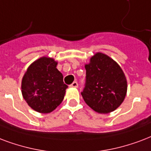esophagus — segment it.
I'll use <instances>...</instances> for the list:
<instances>
[{"label": "esophagus", "instance_id": "34e87169", "mask_svg": "<svg viewBox=\"0 0 151 151\" xmlns=\"http://www.w3.org/2000/svg\"><path fill=\"white\" fill-rule=\"evenodd\" d=\"M70 86H71V87H74V88H77V87L78 86V82H77V81H73V83L70 85Z\"/></svg>", "mask_w": 151, "mask_h": 151}]
</instances>
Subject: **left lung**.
<instances>
[{
    "instance_id": "8db88e82",
    "label": "left lung",
    "mask_w": 151,
    "mask_h": 151,
    "mask_svg": "<svg viewBox=\"0 0 151 151\" xmlns=\"http://www.w3.org/2000/svg\"><path fill=\"white\" fill-rule=\"evenodd\" d=\"M86 83L81 93L86 103L98 113H109L118 108L127 93L124 72L113 59L96 53L86 65Z\"/></svg>"
}]
</instances>
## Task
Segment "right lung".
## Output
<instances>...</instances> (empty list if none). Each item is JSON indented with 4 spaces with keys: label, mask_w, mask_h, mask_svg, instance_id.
Returning <instances> with one entry per match:
<instances>
[{
    "label": "right lung",
    "mask_w": 151,
    "mask_h": 151,
    "mask_svg": "<svg viewBox=\"0 0 151 151\" xmlns=\"http://www.w3.org/2000/svg\"><path fill=\"white\" fill-rule=\"evenodd\" d=\"M53 58L42 57L27 68L22 80V94L32 109L49 113L63 101L68 86Z\"/></svg>",
    "instance_id": "right-lung-1"
}]
</instances>
